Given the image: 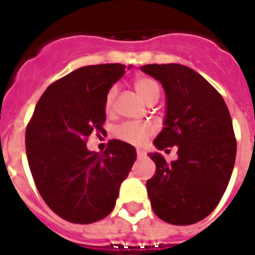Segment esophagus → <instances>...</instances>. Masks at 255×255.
<instances>
[{
	"label": "esophagus",
	"instance_id": "esophagus-1",
	"mask_svg": "<svg viewBox=\"0 0 255 255\" xmlns=\"http://www.w3.org/2000/svg\"><path fill=\"white\" fill-rule=\"evenodd\" d=\"M136 153H137V157H139V159H141V157H145V156H147V152L143 151V149H137V151H136Z\"/></svg>",
	"mask_w": 255,
	"mask_h": 255
}]
</instances>
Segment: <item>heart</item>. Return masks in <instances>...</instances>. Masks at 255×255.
Returning a JSON list of instances; mask_svg holds the SVG:
<instances>
[{
	"mask_svg": "<svg viewBox=\"0 0 255 255\" xmlns=\"http://www.w3.org/2000/svg\"><path fill=\"white\" fill-rule=\"evenodd\" d=\"M133 87L137 91L141 99L148 104L157 102L160 98V85L159 82L149 77H137L133 81ZM116 88L111 87L107 91L106 100H104V108L106 111H111L114 102H115ZM153 133V128L144 123H135V122H127L120 124L116 128V136L126 143L133 144V145H141L145 143V140Z\"/></svg>",
	"mask_w": 255,
	"mask_h": 255,
	"instance_id": "b5f03b06",
	"label": "heart"
}]
</instances>
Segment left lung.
Masks as SVG:
<instances>
[{
	"label": "left lung",
	"mask_w": 255,
	"mask_h": 255,
	"mask_svg": "<svg viewBox=\"0 0 255 255\" xmlns=\"http://www.w3.org/2000/svg\"><path fill=\"white\" fill-rule=\"evenodd\" d=\"M141 70L167 95L165 127L153 144L160 151L177 147L174 161L149 153L156 164L147 181L152 209L168 224L192 225L213 212L233 172L237 140L229 110L220 92L186 66L145 65Z\"/></svg>",
	"instance_id": "obj_1"
}]
</instances>
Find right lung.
<instances>
[{"label":"right lung","instance_id":"obj_1","mask_svg":"<svg viewBox=\"0 0 255 255\" xmlns=\"http://www.w3.org/2000/svg\"><path fill=\"white\" fill-rule=\"evenodd\" d=\"M126 73L119 63L85 66L54 82L38 100L25 133L30 172L43 201L59 217L92 224L111 213L136 149L110 140L103 153L87 149L103 132L104 100Z\"/></svg>","mask_w":255,"mask_h":255}]
</instances>
